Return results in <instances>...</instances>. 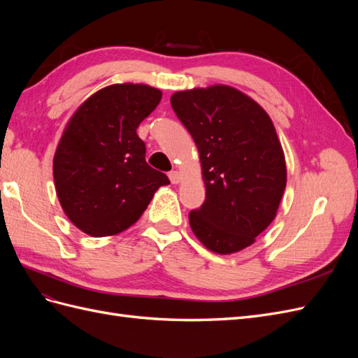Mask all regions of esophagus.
<instances>
[{
    "mask_svg": "<svg viewBox=\"0 0 358 358\" xmlns=\"http://www.w3.org/2000/svg\"><path fill=\"white\" fill-rule=\"evenodd\" d=\"M169 178H170L171 183H179L182 180V175L179 171H175V170L169 173Z\"/></svg>",
    "mask_w": 358,
    "mask_h": 358,
    "instance_id": "1",
    "label": "esophagus"
}]
</instances>
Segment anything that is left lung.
<instances>
[{"label": "left lung", "mask_w": 358, "mask_h": 358, "mask_svg": "<svg viewBox=\"0 0 358 358\" xmlns=\"http://www.w3.org/2000/svg\"><path fill=\"white\" fill-rule=\"evenodd\" d=\"M199 149L206 200L189 225L221 255L251 246L275 220L287 187L282 145L267 112L229 85L178 91L170 99Z\"/></svg>", "instance_id": "1"}]
</instances>
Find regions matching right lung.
<instances>
[{
    "instance_id": "add662e5",
    "label": "right lung",
    "mask_w": 358,
    "mask_h": 358,
    "mask_svg": "<svg viewBox=\"0 0 358 358\" xmlns=\"http://www.w3.org/2000/svg\"><path fill=\"white\" fill-rule=\"evenodd\" d=\"M162 92L115 83L88 96L69 119L53 155V180L69 220L92 237L131 227L169 178L150 167L137 136Z\"/></svg>"
}]
</instances>
